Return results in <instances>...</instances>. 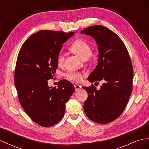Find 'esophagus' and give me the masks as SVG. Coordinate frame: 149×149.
Segmentation results:
<instances>
[{"label": "esophagus", "instance_id": "esophagus-1", "mask_svg": "<svg viewBox=\"0 0 149 149\" xmlns=\"http://www.w3.org/2000/svg\"><path fill=\"white\" fill-rule=\"evenodd\" d=\"M74 88H75L76 91H78V90H79L81 88V86L79 85L76 84V85H74Z\"/></svg>", "mask_w": 149, "mask_h": 149}]
</instances>
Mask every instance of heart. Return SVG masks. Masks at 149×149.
I'll list each match as a JSON object with an SVG mask.
<instances>
[{
    "label": "heart",
    "instance_id": "b5f03b06",
    "mask_svg": "<svg viewBox=\"0 0 149 149\" xmlns=\"http://www.w3.org/2000/svg\"><path fill=\"white\" fill-rule=\"evenodd\" d=\"M71 50L74 53L84 59L85 58H88L91 56L92 50L91 47L84 40L78 39L72 43L70 47ZM57 62L59 66H62L64 62V57L62 53H60L57 56ZM66 77L68 79L71 81L79 82L82 79V74L80 72H70L66 74Z\"/></svg>",
    "mask_w": 149,
    "mask_h": 149
}]
</instances>
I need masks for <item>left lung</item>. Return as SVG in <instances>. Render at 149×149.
Segmentation results:
<instances>
[{"label":"left lung","instance_id":"left-lung-1","mask_svg":"<svg viewBox=\"0 0 149 149\" xmlns=\"http://www.w3.org/2000/svg\"><path fill=\"white\" fill-rule=\"evenodd\" d=\"M97 45L98 63L88 80L104 82L97 90L92 85L83 87L88 93L83 109L92 121L107 124L121 114L132 91L133 66L128 50L118 36L106 27L91 26L81 31Z\"/></svg>","mask_w":149,"mask_h":149}]
</instances>
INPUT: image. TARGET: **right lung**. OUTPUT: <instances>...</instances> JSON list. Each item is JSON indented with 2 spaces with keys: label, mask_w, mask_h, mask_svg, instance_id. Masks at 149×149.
<instances>
[{
  "label": "right lung",
  "mask_w": 149,
  "mask_h": 149,
  "mask_svg": "<svg viewBox=\"0 0 149 149\" xmlns=\"http://www.w3.org/2000/svg\"><path fill=\"white\" fill-rule=\"evenodd\" d=\"M74 33L40 31L25 41L18 54L14 72L18 99L29 117L42 126H53L63 118L66 103L74 92V85L65 79L57 87L48 86L63 44Z\"/></svg>",
  "instance_id": "obj_1"
}]
</instances>
